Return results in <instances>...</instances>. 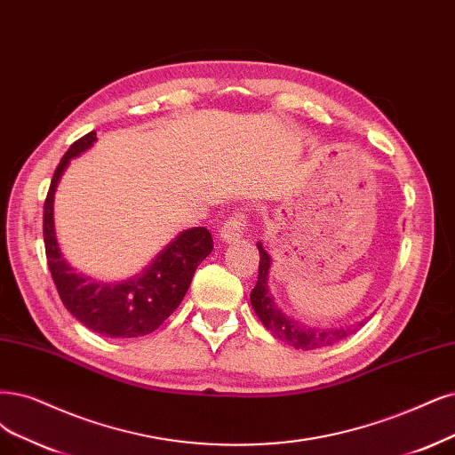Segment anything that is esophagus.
<instances>
[{
  "label": "esophagus",
  "instance_id": "esophagus-1",
  "mask_svg": "<svg viewBox=\"0 0 455 455\" xmlns=\"http://www.w3.org/2000/svg\"><path fill=\"white\" fill-rule=\"evenodd\" d=\"M247 225H249L247 208H236L221 225V228H219V236H221L225 242H236L242 238Z\"/></svg>",
  "mask_w": 455,
  "mask_h": 455
}]
</instances>
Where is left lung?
Wrapping results in <instances>:
<instances>
[{"label": "left lung", "mask_w": 455, "mask_h": 455, "mask_svg": "<svg viewBox=\"0 0 455 455\" xmlns=\"http://www.w3.org/2000/svg\"><path fill=\"white\" fill-rule=\"evenodd\" d=\"M259 253H260V262H259V279L255 289L251 291V306H253L255 313L259 315V318L262 321L264 328L270 330L275 338H279L281 341L292 345L294 348H301V350H315L321 347H330L339 343L341 339H347L350 333H355L358 328L363 326L356 324L350 328H331V330H313V328H306L301 326L299 323L292 321L291 316L284 315L274 301L272 292L267 291V270H270L272 259L270 255L266 253L262 243H257Z\"/></svg>", "instance_id": "left-lung-1"}]
</instances>
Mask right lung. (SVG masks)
I'll list each match as a JSON object with an SVG mask.
<instances>
[{"label":"right lung","mask_w":455,"mask_h":455,"mask_svg":"<svg viewBox=\"0 0 455 455\" xmlns=\"http://www.w3.org/2000/svg\"><path fill=\"white\" fill-rule=\"evenodd\" d=\"M95 140L97 132L92 131L73 142L50 181L43 213L46 262L63 306L76 321L105 338H140L156 331L181 304L196 266L212 253L213 240L206 227L185 230L140 275L124 283H97L76 274L60 253L52 202L65 166Z\"/></svg>","instance_id":"right-lung-1"}]
</instances>
